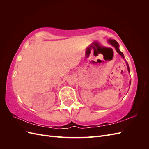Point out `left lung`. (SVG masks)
Here are the masks:
<instances>
[{"instance_id": "left-lung-1", "label": "left lung", "mask_w": 149, "mask_h": 149, "mask_svg": "<svg viewBox=\"0 0 149 149\" xmlns=\"http://www.w3.org/2000/svg\"><path fill=\"white\" fill-rule=\"evenodd\" d=\"M107 42L109 43V44H111L112 47H114L115 48L116 52H118L119 55L120 56H121V57L123 58V59L125 61V63H126V65H127V68L128 72H129V73H130V69H129V65H128V63H127V62L126 61V60H125V57H124V54L123 53V52H121L120 51V49H119V43H118V42H117L115 40H112V39H109V40H107ZM130 83H131V81H130V83H129L130 85Z\"/></svg>"}]
</instances>
